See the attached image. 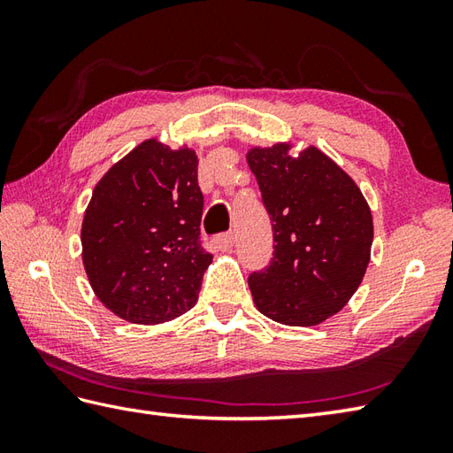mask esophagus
Masks as SVG:
<instances>
[{"instance_id":"obj_1","label":"esophagus","mask_w":453,"mask_h":453,"mask_svg":"<svg viewBox=\"0 0 453 453\" xmlns=\"http://www.w3.org/2000/svg\"><path fill=\"white\" fill-rule=\"evenodd\" d=\"M214 243L218 249H221V251H229V249H232L235 243V235H234V232L219 234L218 237H214Z\"/></svg>"}]
</instances>
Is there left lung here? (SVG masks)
Segmentation results:
<instances>
[{"label": "left lung", "instance_id": "8db88e82", "mask_svg": "<svg viewBox=\"0 0 453 453\" xmlns=\"http://www.w3.org/2000/svg\"><path fill=\"white\" fill-rule=\"evenodd\" d=\"M253 148L247 163L273 221L271 265L249 276L257 310L292 326L319 325L358 290L370 263L373 221L356 182L310 146Z\"/></svg>", "mask_w": 453, "mask_h": 453}]
</instances>
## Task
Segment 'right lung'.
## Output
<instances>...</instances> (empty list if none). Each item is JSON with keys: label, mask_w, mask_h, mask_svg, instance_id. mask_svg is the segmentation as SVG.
Returning a JSON list of instances; mask_svg holds the SVG:
<instances>
[{"label": "right lung", "mask_w": 453, "mask_h": 453, "mask_svg": "<svg viewBox=\"0 0 453 453\" xmlns=\"http://www.w3.org/2000/svg\"><path fill=\"white\" fill-rule=\"evenodd\" d=\"M202 208L192 150L146 140L114 163L81 226L83 266L101 303L138 325L187 313L211 263L200 242Z\"/></svg>", "instance_id": "obj_1"}]
</instances>
